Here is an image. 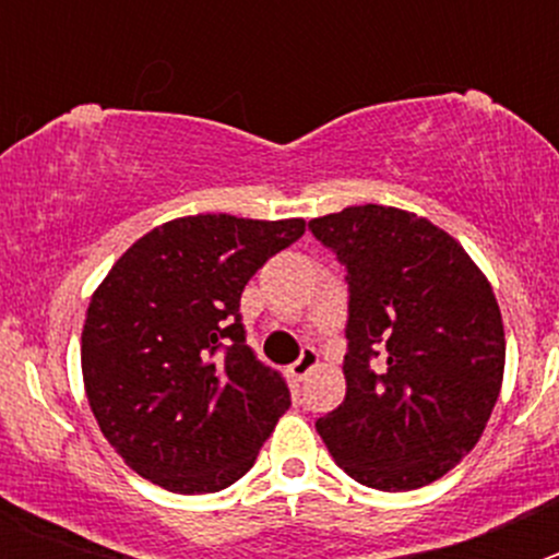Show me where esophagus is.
I'll use <instances>...</instances> for the list:
<instances>
[{
  "label": "esophagus",
  "mask_w": 559,
  "mask_h": 559,
  "mask_svg": "<svg viewBox=\"0 0 559 559\" xmlns=\"http://www.w3.org/2000/svg\"><path fill=\"white\" fill-rule=\"evenodd\" d=\"M316 364H319V353H316L313 347H305L302 355H299V358H296L294 364L288 367V374L294 380H305V378H308L310 369L316 367Z\"/></svg>",
  "instance_id": "34e87169"
}]
</instances>
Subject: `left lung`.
I'll use <instances>...</instances> for the list:
<instances>
[{"mask_svg":"<svg viewBox=\"0 0 559 559\" xmlns=\"http://www.w3.org/2000/svg\"><path fill=\"white\" fill-rule=\"evenodd\" d=\"M347 269V397L316 419L341 471L417 490L476 448L503 380V322L487 276L448 231L394 206L313 218Z\"/></svg>","mask_w":559,"mask_h":559,"instance_id":"8db88e82","label":"left lung"}]
</instances>
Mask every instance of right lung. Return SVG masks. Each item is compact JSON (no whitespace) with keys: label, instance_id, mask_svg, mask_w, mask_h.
<instances>
[{"label":"right lung","instance_id":"right-lung-1","mask_svg":"<svg viewBox=\"0 0 559 559\" xmlns=\"http://www.w3.org/2000/svg\"><path fill=\"white\" fill-rule=\"evenodd\" d=\"M302 235V218L190 215L111 265L86 310L83 383L103 437L142 478L201 496L249 473L290 392L246 344L240 294Z\"/></svg>","mask_w":559,"mask_h":559}]
</instances>
